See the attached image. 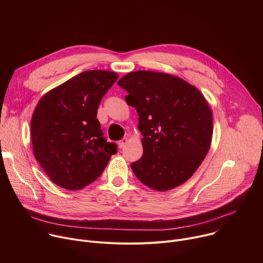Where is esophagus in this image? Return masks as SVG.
<instances>
[{"mask_svg":"<svg viewBox=\"0 0 263 263\" xmlns=\"http://www.w3.org/2000/svg\"><path fill=\"white\" fill-rule=\"evenodd\" d=\"M127 142H128V138H127V137H124L123 139H121V140L119 141V146H120V147H124Z\"/></svg>","mask_w":263,"mask_h":263,"instance_id":"obj_1","label":"esophagus"}]
</instances>
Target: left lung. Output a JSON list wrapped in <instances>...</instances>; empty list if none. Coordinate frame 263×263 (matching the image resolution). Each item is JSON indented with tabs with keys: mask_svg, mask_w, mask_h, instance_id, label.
<instances>
[{
	"mask_svg": "<svg viewBox=\"0 0 263 263\" xmlns=\"http://www.w3.org/2000/svg\"><path fill=\"white\" fill-rule=\"evenodd\" d=\"M118 84L138 114L142 157L131 163L138 180L158 192L189 180L208 153L212 112L203 95L172 74L137 70Z\"/></svg>",
	"mask_w": 263,
	"mask_h": 263,
	"instance_id": "1",
	"label": "left lung"
}]
</instances>
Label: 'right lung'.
I'll return each mask as SVG.
<instances>
[{"mask_svg": "<svg viewBox=\"0 0 263 263\" xmlns=\"http://www.w3.org/2000/svg\"><path fill=\"white\" fill-rule=\"evenodd\" d=\"M107 70H87L46 93L31 121L35 159L53 183L79 191L97 180L110 157L118 152L115 142L103 136L98 107L118 80Z\"/></svg>", "mask_w": 263, "mask_h": 263, "instance_id": "add662e5", "label": "right lung"}]
</instances>
